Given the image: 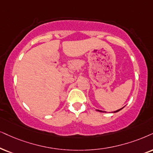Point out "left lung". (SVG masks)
Returning <instances> with one entry per match:
<instances>
[{
	"label": "left lung",
	"instance_id": "left-lung-1",
	"mask_svg": "<svg viewBox=\"0 0 153 153\" xmlns=\"http://www.w3.org/2000/svg\"><path fill=\"white\" fill-rule=\"evenodd\" d=\"M123 108H121V109H118V110H117V111H114V113H117V112H118V111H119L120 110H121L123 109ZM97 111H100V112H106V111H102V110H99V109H97Z\"/></svg>",
	"mask_w": 153,
	"mask_h": 153
}]
</instances>
